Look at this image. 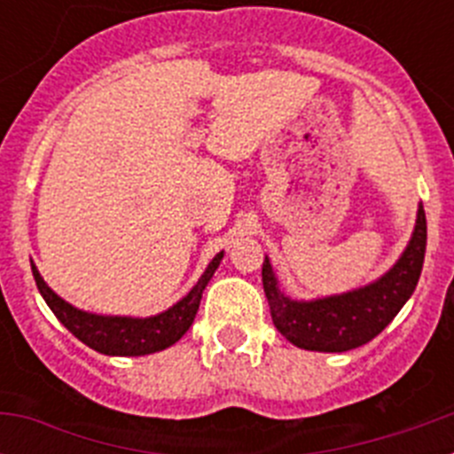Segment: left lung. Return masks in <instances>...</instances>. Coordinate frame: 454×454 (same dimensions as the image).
<instances>
[{
  "label": "left lung",
  "instance_id": "1",
  "mask_svg": "<svg viewBox=\"0 0 454 454\" xmlns=\"http://www.w3.org/2000/svg\"><path fill=\"white\" fill-rule=\"evenodd\" d=\"M427 223L419 204L409 246L388 272L368 286L318 300H291L279 288L270 262H263L262 279L270 316L279 334L293 346L316 352H346L375 339L398 316L423 270Z\"/></svg>",
  "mask_w": 454,
  "mask_h": 454
}]
</instances>
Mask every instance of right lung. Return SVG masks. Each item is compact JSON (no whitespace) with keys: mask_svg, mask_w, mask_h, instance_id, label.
Instances as JSON below:
<instances>
[{"mask_svg":"<svg viewBox=\"0 0 454 454\" xmlns=\"http://www.w3.org/2000/svg\"><path fill=\"white\" fill-rule=\"evenodd\" d=\"M223 262V252L211 259L207 270L198 279V284L179 300L177 304H172L168 311L150 316V318H131V316H99L88 314L82 309L72 307L63 298H59L47 282L40 277L38 268L31 263V272H34L35 286H38L40 295L45 298L47 307L54 311V316L66 325L72 334L77 336L82 343H86L92 350L102 352V355L111 356H140L152 355V352L166 350L172 343H177L188 327L195 320V314L200 309V300H202V291L207 288L208 279L214 277L215 268Z\"/></svg>","mask_w":454,"mask_h":454,"instance_id":"obj_1","label":"right lung"}]
</instances>
